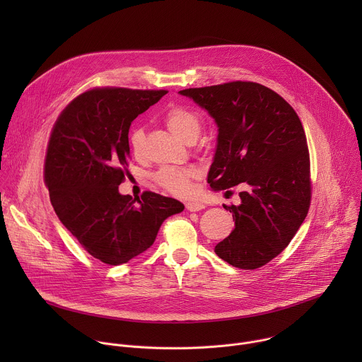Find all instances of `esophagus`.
I'll list each match as a JSON object with an SVG mask.
<instances>
[{
	"label": "esophagus",
	"instance_id": "esophagus-1",
	"mask_svg": "<svg viewBox=\"0 0 362 362\" xmlns=\"http://www.w3.org/2000/svg\"><path fill=\"white\" fill-rule=\"evenodd\" d=\"M204 208H206V204L202 203V202H187L186 203V209L189 212H199V211H202Z\"/></svg>",
	"mask_w": 362,
	"mask_h": 362
}]
</instances>
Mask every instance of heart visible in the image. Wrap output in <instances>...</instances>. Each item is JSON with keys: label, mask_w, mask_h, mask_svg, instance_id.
I'll return each mask as SVG.
<instances>
[{"label": "heart", "mask_w": 362, "mask_h": 362, "mask_svg": "<svg viewBox=\"0 0 362 362\" xmlns=\"http://www.w3.org/2000/svg\"><path fill=\"white\" fill-rule=\"evenodd\" d=\"M165 123L175 136L185 141L196 139L200 132L199 117L192 110L180 106H175L168 110L165 116ZM143 144L144 132L140 126H134L130 132V148L134 156H141ZM197 176L199 173L196 169L162 168L154 175V182L172 194L187 196L192 193L193 182L197 179Z\"/></svg>", "instance_id": "heart-1"}]
</instances>
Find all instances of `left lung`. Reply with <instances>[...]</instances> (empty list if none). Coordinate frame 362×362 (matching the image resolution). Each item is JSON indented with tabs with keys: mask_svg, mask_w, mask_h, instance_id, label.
Listing matches in <instances>:
<instances>
[{
	"mask_svg": "<svg viewBox=\"0 0 362 362\" xmlns=\"http://www.w3.org/2000/svg\"><path fill=\"white\" fill-rule=\"evenodd\" d=\"M218 126L211 187L225 190L242 183L232 212L235 229L215 246L235 268L256 269L291 242L311 203L309 153L295 110L274 90L252 81L186 88Z\"/></svg>",
	"mask_w": 362,
	"mask_h": 362,
	"instance_id": "obj_1",
	"label": "left lung"
}]
</instances>
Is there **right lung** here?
Instances as JSON below:
<instances>
[{
	"instance_id": "right-lung-1",
	"label": "right lung",
	"mask_w": 362,
	"mask_h": 362,
	"mask_svg": "<svg viewBox=\"0 0 362 362\" xmlns=\"http://www.w3.org/2000/svg\"><path fill=\"white\" fill-rule=\"evenodd\" d=\"M166 90L94 88L74 98L51 132L44 177L60 222L95 259L122 265L150 247L176 199L122 194L132 122Z\"/></svg>"
}]
</instances>
